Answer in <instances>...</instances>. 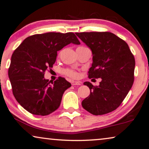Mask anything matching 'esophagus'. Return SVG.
I'll list each match as a JSON object with an SVG mask.
<instances>
[{
	"instance_id": "34e87169",
	"label": "esophagus",
	"mask_w": 149,
	"mask_h": 149,
	"mask_svg": "<svg viewBox=\"0 0 149 149\" xmlns=\"http://www.w3.org/2000/svg\"><path fill=\"white\" fill-rule=\"evenodd\" d=\"M71 84L72 85H81L82 84V82H78V81H72V82H71Z\"/></svg>"
}]
</instances>
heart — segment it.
<instances>
[{
	"mask_svg": "<svg viewBox=\"0 0 149 149\" xmlns=\"http://www.w3.org/2000/svg\"><path fill=\"white\" fill-rule=\"evenodd\" d=\"M63 74L65 75V76L67 77H69V78H78L79 77L78 71H77L72 69H69V68L64 69L63 70Z\"/></svg>",
	"mask_w": 149,
	"mask_h": 149,
	"instance_id": "heart-1",
	"label": "heart"
}]
</instances>
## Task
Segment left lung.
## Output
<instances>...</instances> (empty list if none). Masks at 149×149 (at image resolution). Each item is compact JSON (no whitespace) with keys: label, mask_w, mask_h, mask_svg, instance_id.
Instances as JSON below:
<instances>
[{"label":"left lung","mask_w":149,"mask_h":149,"mask_svg":"<svg viewBox=\"0 0 149 149\" xmlns=\"http://www.w3.org/2000/svg\"><path fill=\"white\" fill-rule=\"evenodd\" d=\"M93 53L89 78H102L98 86L85 82L90 95L82 106L93 115L108 114L121 104L134 81L135 58L124 40L110 32L76 33Z\"/></svg>","instance_id":"obj_1"}]
</instances>
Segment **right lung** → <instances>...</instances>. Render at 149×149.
Instances as JSON below:
<instances>
[{"instance_id":"1","label":"right lung","mask_w":149,"mask_h":149,"mask_svg":"<svg viewBox=\"0 0 149 149\" xmlns=\"http://www.w3.org/2000/svg\"><path fill=\"white\" fill-rule=\"evenodd\" d=\"M80 44L73 33H46L28 37L13 52L8 75L17 102L33 114L46 116L60 106L63 93L71 84L58 77L54 82L44 78L57 51L69 43Z\"/></svg>"}]
</instances>
